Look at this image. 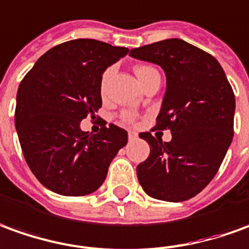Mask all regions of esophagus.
<instances>
[{"label":"esophagus","instance_id":"34e87169","mask_svg":"<svg viewBox=\"0 0 249 249\" xmlns=\"http://www.w3.org/2000/svg\"><path fill=\"white\" fill-rule=\"evenodd\" d=\"M137 137H138V134H137L135 131H128V140H130V141H135Z\"/></svg>","mask_w":249,"mask_h":249}]
</instances>
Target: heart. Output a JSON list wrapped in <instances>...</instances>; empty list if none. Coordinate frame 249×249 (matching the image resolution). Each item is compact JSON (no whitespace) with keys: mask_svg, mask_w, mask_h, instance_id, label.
I'll list each match as a JSON object with an SVG mask.
<instances>
[{"mask_svg":"<svg viewBox=\"0 0 249 249\" xmlns=\"http://www.w3.org/2000/svg\"><path fill=\"white\" fill-rule=\"evenodd\" d=\"M112 70H114V68H109V69L106 70V73L103 74V84L106 82V80H107L108 77H109V74L112 73ZM156 69H153L152 66H145V65H141V66H137V68H134V73L135 75H137V78H138V81L143 82L147 78V75L150 74L152 71H154ZM123 119L127 122H133L134 121V115L130 114V112H126V114L123 115Z\"/></svg>","mask_w":249,"mask_h":249,"instance_id":"b5f03b06","label":"heart"}]
</instances>
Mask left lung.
Segmentation results:
<instances>
[{
	"instance_id": "left-lung-1",
	"label": "left lung",
	"mask_w": 249,
	"mask_h": 249,
	"mask_svg": "<svg viewBox=\"0 0 249 249\" xmlns=\"http://www.w3.org/2000/svg\"><path fill=\"white\" fill-rule=\"evenodd\" d=\"M130 56L164 70L167 90L156 128L172 133L169 142L140 134L150 146L137 167L140 184L154 199H190L212 181L232 143V87L213 55L181 39L133 49Z\"/></svg>"
}]
</instances>
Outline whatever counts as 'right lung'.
<instances>
[{"label":"right lung","mask_w":249,"mask_h":249,"mask_svg":"<svg viewBox=\"0 0 249 249\" xmlns=\"http://www.w3.org/2000/svg\"><path fill=\"white\" fill-rule=\"evenodd\" d=\"M128 51L95 39L65 42L43 54L20 84L18 141L32 174L53 193L96 191L127 143V131L112 123L97 134L82 131L80 123L102 107L103 73Z\"/></svg>","instance_id":"1"}]
</instances>
